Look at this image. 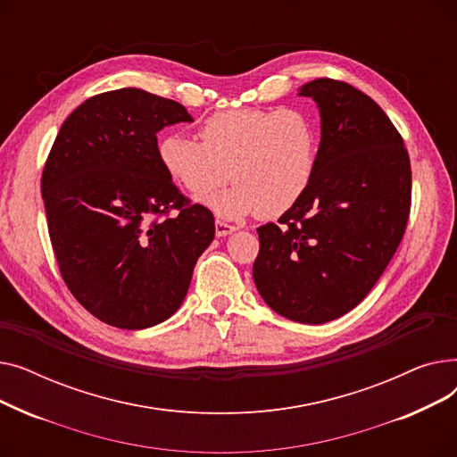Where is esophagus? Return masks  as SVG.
<instances>
[{"label": "esophagus", "mask_w": 457, "mask_h": 457, "mask_svg": "<svg viewBox=\"0 0 457 457\" xmlns=\"http://www.w3.org/2000/svg\"><path fill=\"white\" fill-rule=\"evenodd\" d=\"M214 231H216V237H228V235H231L233 231H237V228L231 226V224H228V222L216 220V222H214Z\"/></svg>", "instance_id": "esophagus-1"}]
</instances>
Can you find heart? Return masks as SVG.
Segmentation results:
<instances>
[{
  "label": "heart",
  "mask_w": 457,
  "mask_h": 457,
  "mask_svg": "<svg viewBox=\"0 0 457 457\" xmlns=\"http://www.w3.org/2000/svg\"><path fill=\"white\" fill-rule=\"evenodd\" d=\"M200 142L168 133L157 144L164 172L192 195H207L228 178L235 183L200 198L224 219L291 211L315 176L319 126L303 109H229L205 118Z\"/></svg>",
  "instance_id": "1"
}]
</instances>
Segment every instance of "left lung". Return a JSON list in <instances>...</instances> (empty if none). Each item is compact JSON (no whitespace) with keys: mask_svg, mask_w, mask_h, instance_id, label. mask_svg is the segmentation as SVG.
Here are the masks:
<instances>
[{"mask_svg":"<svg viewBox=\"0 0 457 457\" xmlns=\"http://www.w3.org/2000/svg\"><path fill=\"white\" fill-rule=\"evenodd\" d=\"M317 104L315 176L276 224L257 228L253 283L278 315L324 324L361 302L393 259L410 216L411 166L387 114L328 78L298 88Z\"/></svg>","mask_w":457,"mask_h":457,"instance_id":"1","label":"left lung"}]
</instances>
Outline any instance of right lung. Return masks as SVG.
Masks as SVG:
<instances>
[{"mask_svg":"<svg viewBox=\"0 0 457 457\" xmlns=\"http://www.w3.org/2000/svg\"><path fill=\"white\" fill-rule=\"evenodd\" d=\"M195 122L142 88L94 96L71 112L42 174V200L64 283L102 322L146 329L181 307L214 238L207 207L190 205L157 157V133ZM170 208V220L158 216Z\"/></svg>","mask_w":457,"mask_h":457,"instance_id":"add662e5","label":"right lung"}]
</instances>
